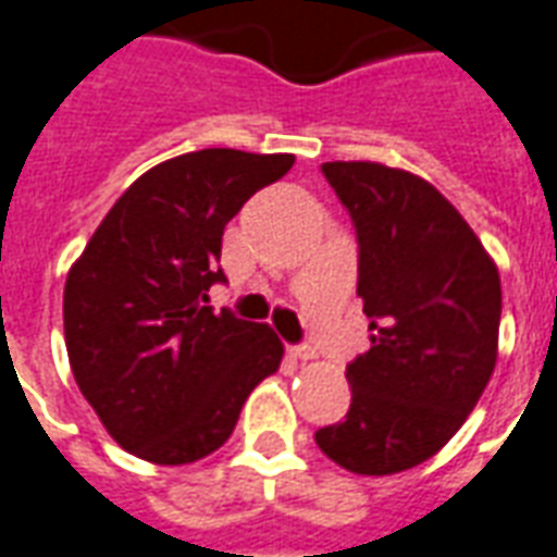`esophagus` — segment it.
I'll return each mask as SVG.
<instances>
[{
	"mask_svg": "<svg viewBox=\"0 0 557 557\" xmlns=\"http://www.w3.org/2000/svg\"><path fill=\"white\" fill-rule=\"evenodd\" d=\"M290 354H294V357H299V360H311V357H314V348H311V345H294V348H290Z\"/></svg>",
	"mask_w": 557,
	"mask_h": 557,
	"instance_id": "obj_1",
	"label": "esophagus"
}]
</instances>
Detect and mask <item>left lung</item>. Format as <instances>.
<instances>
[{
    "label": "left lung",
    "mask_w": 557,
    "mask_h": 557,
    "mask_svg": "<svg viewBox=\"0 0 557 557\" xmlns=\"http://www.w3.org/2000/svg\"><path fill=\"white\" fill-rule=\"evenodd\" d=\"M357 234V294L372 348L348 362L342 423L314 432L354 474L408 471L447 444L495 372L500 278L456 207L413 173L326 161Z\"/></svg>",
    "instance_id": "obj_1"
}]
</instances>
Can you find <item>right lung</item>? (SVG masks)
Here are the masks:
<instances>
[{"label":"right lung","instance_id":"right-lung-1","mask_svg":"<svg viewBox=\"0 0 557 557\" xmlns=\"http://www.w3.org/2000/svg\"><path fill=\"white\" fill-rule=\"evenodd\" d=\"M294 156L200 149L161 161L113 203L65 282V348L83 398L122 449L188 465L234 432L278 369L267 323L212 311L224 224Z\"/></svg>","mask_w":557,"mask_h":557}]
</instances>
